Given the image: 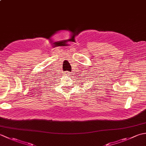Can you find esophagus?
I'll return each instance as SVG.
<instances>
[{
	"instance_id": "obj_1",
	"label": "esophagus",
	"mask_w": 146,
	"mask_h": 146,
	"mask_svg": "<svg viewBox=\"0 0 146 146\" xmlns=\"http://www.w3.org/2000/svg\"><path fill=\"white\" fill-rule=\"evenodd\" d=\"M70 73H71L68 72V71H65V73H64V75H66V76H70V75H71Z\"/></svg>"
}]
</instances>
